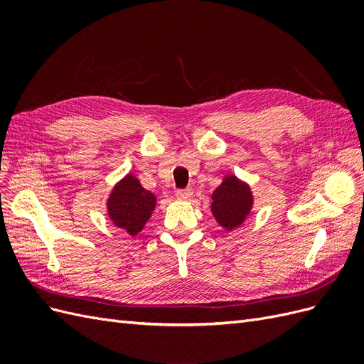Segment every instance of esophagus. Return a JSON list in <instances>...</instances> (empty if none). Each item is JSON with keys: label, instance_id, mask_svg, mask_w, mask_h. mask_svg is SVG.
Wrapping results in <instances>:
<instances>
[{"label": "esophagus", "instance_id": "esophagus-1", "mask_svg": "<svg viewBox=\"0 0 364 364\" xmlns=\"http://www.w3.org/2000/svg\"><path fill=\"white\" fill-rule=\"evenodd\" d=\"M193 194H194L193 188H181V190L176 191V199H179V200H188V199H191Z\"/></svg>", "mask_w": 364, "mask_h": 364}]
</instances>
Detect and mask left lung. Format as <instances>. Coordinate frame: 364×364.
I'll return each mask as SVG.
<instances>
[{"label":"left lung","mask_w":364,"mask_h":364,"mask_svg":"<svg viewBox=\"0 0 364 364\" xmlns=\"http://www.w3.org/2000/svg\"><path fill=\"white\" fill-rule=\"evenodd\" d=\"M250 206L252 194L249 186L234 176H229L213 193V214L217 222L228 229L243 222L250 211Z\"/></svg>","instance_id":"left-lung-1"}]
</instances>
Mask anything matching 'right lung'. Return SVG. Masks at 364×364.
Wrapping results in <instances>:
<instances>
[{"label": "right lung", "mask_w": 364, "mask_h": 364, "mask_svg": "<svg viewBox=\"0 0 364 364\" xmlns=\"http://www.w3.org/2000/svg\"><path fill=\"white\" fill-rule=\"evenodd\" d=\"M155 203V196L142 188L136 178L129 174L115 186L107 202V211L118 228L126 229L130 235H136L150 218Z\"/></svg>", "instance_id": "add662e5"}]
</instances>
